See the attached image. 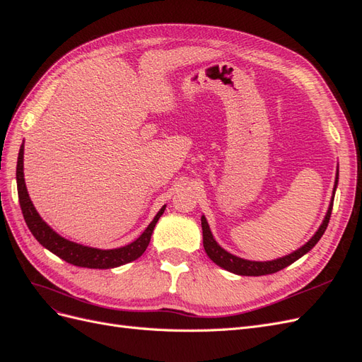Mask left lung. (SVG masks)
<instances>
[{
	"label": "left lung",
	"mask_w": 362,
	"mask_h": 362,
	"mask_svg": "<svg viewBox=\"0 0 362 362\" xmlns=\"http://www.w3.org/2000/svg\"><path fill=\"white\" fill-rule=\"evenodd\" d=\"M337 185H338V168H337V174H335V185H334V191H332V199H330L327 212L325 215L323 223L320 224L318 230L313 235V238L309 240L308 243H305L300 249L294 250L290 255H285L282 257H277V259L273 261H249V259H243L240 256H235L232 253H229L227 250H224L223 247L215 241L214 235L211 232V227L208 224V220L206 216L202 215V230H203V247L204 252L208 253V256L211 257V261H214L216 265L224 268V270L230 272L233 274H240V276H264V274H273L276 272H281L282 268L291 265L293 262H296L297 259H300L303 255H306L313 247L320 241L322 238L330 214H332V206H334V197H335V191H337Z\"/></svg>",
	"instance_id": "obj_1"
}]
</instances>
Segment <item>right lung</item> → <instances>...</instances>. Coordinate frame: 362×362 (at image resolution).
I'll return each mask as SVG.
<instances>
[{
	"label": "right lung",
	"mask_w": 362,
	"mask_h": 362,
	"mask_svg": "<svg viewBox=\"0 0 362 362\" xmlns=\"http://www.w3.org/2000/svg\"><path fill=\"white\" fill-rule=\"evenodd\" d=\"M16 183H18V197L21 209H23L24 220L28 226L30 232L33 233L35 238L42 244L47 250L59 256L60 259L66 261L68 264L85 267V268H101V270H107V268H115L124 264H129L132 261L138 259L142 253L146 252L148 247V243L151 240V233L154 230V226L159 221L160 215L163 214L167 204H163L159 209V212L154 216L153 221L147 226V229L144 230L139 238H136L133 243L118 247V249H95V247H88L83 244H77L74 241H69L64 236H60L56 230L42 220L33 206L32 200L28 197L25 180H24V144L19 148L18 154V165H16Z\"/></svg>",
	"instance_id": "obj_1"
}]
</instances>
